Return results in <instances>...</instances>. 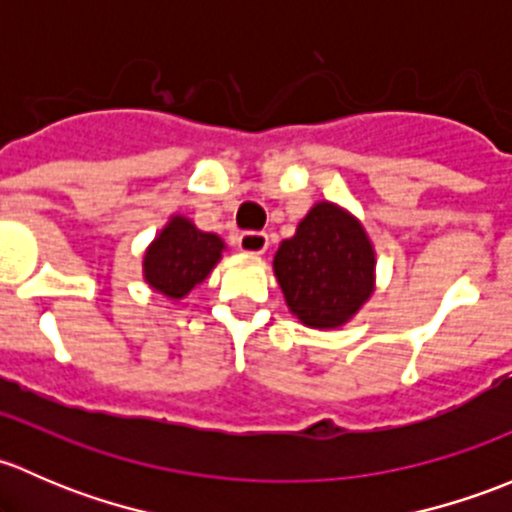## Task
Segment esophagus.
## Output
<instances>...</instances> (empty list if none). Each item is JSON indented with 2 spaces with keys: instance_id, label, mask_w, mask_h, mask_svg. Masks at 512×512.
I'll return each mask as SVG.
<instances>
[{
  "instance_id": "34e87169",
  "label": "esophagus",
  "mask_w": 512,
  "mask_h": 512,
  "mask_svg": "<svg viewBox=\"0 0 512 512\" xmlns=\"http://www.w3.org/2000/svg\"><path fill=\"white\" fill-rule=\"evenodd\" d=\"M267 245H270V240H267L265 232H242V235L237 237V247H240V252H245V255H252V257L265 255Z\"/></svg>"
}]
</instances>
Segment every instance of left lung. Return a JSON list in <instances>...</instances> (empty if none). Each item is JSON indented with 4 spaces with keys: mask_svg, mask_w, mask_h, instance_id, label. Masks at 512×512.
<instances>
[{
    "mask_svg": "<svg viewBox=\"0 0 512 512\" xmlns=\"http://www.w3.org/2000/svg\"><path fill=\"white\" fill-rule=\"evenodd\" d=\"M289 312L309 329H339L376 289V250L361 220L319 200L272 260Z\"/></svg>",
    "mask_w": 512,
    "mask_h": 512,
    "instance_id": "left-lung-1",
    "label": "left lung"
}]
</instances>
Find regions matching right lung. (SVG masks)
<instances>
[{
	"label": "right lung",
	"instance_id": "add662e5",
	"mask_svg": "<svg viewBox=\"0 0 512 512\" xmlns=\"http://www.w3.org/2000/svg\"><path fill=\"white\" fill-rule=\"evenodd\" d=\"M223 252V237L198 230L193 220L175 213L143 252V280L163 297L183 299L208 280Z\"/></svg>",
	"mask_w": 512,
	"mask_h": 512
}]
</instances>
